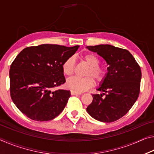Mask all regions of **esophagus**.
Here are the masks:
<instances>
[{"mask_svg":"<svg viewBox=\"0 0 154 154\" xmlns=\"http://www.w3.org/2000/svg\"><path fill=\"white\" fill-rule=\"evenodd\" d=\"M71 95H80L82 93L75 92V91H74V90H71Z\"/></svg>","mask_w":154,"mask_h":154,"instance_id":"esophagus-1","label":"esophagus"}]
</instances>
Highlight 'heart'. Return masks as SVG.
Returning a JSON list of instances; mask_svg holds the SVG:
<instances>
[{"instance_id": "heart-1", "label": "heart", "mask_w": 154, "mask_h": 154, "mask_svg": "<svg viewBox=\"0 0 154 154\" xmlns=\"http://www.w3.org/2000/svg\"><path fill=\"white\" fill-rule=\"evenodd\" d=\"M81 59L85 62L89 69L85 72L86 77L79 78L72 77L66 82V86L69 89L77 92H82L92 88L95 84L94 79L98 82H100L106 76V70L102 66H100V59L94 54H86L81 56ZM62 72L66 77H71L74 72L75 59L73 57L68 58L62 66Z\"/></svg>"}]
</instances>
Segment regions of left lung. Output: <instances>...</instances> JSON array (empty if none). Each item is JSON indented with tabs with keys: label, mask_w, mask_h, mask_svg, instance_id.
<instances>
[{
	"label": "left lung",
	"mask_w": 154,
	"mask_h": 154,
	"mask_svg": "<svg viewBox=\"0 0 154 154\" xmlns=\"http://www.w3.org/2000/svg\"><path fill=\"white\" fill-rule=\"evenodd\" d=\"M86 48L103 57L109 66L105 79L97 89L103 94H92L93 100L86 110L100 122L109 123L118 120L128 112L139 97L140 68L126 49L110 45Z\"/></svg>",
	"instance_id": "left-lung-1"
}]
</instances>
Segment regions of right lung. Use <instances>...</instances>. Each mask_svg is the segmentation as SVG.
<instances>
[{"instance_id": "add662e5", "label": "right lung", "mask_w": 154, "mask_h": 154, "mask_svg": "<svg viewBox=\"0 0 154 154\" xmlns=\"http://www.w3.org/2000/svg\"><path fill=\"white\" fill-rule=\"evenodd\" d=\"M79 47L43 44L26 48L16 56L10 66V94L22 113L43 122L64 110L71 92L51 90L66 82L62 64Z\"/></svg>"}]
</instances>
